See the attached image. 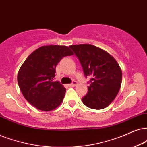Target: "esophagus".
<instances>
[{
  "mask_svg": "<svg viewBox=\"0 0 147 147\" xmlns=\"http://www.w3.org/2000/svg\"><path fill=\"white\" fill-rule=\"evenodd\" d=\"M77 84V82L76 81H72V82L70 83V84H69V86H70V87H74V86H75Z\"/></svg>",
  "mask_w": 147,
  "mask_h": 147,
  "instance_id": "obj_1",
  "label": "esophagus"
}]
</instances>
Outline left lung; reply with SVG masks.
<instances>
[{"label":"left lung","instance_id":"obj_1","mask_svg":"<svg viewBox=\"0 0 147 147\" xmlns=\"http://www.w3.org/2000/svg\"><path fill=\"white\" fill-rule=\"evenodd\" d=\"M79 59L85 77H90L83 103L93 109L107 107L116 97L122 81V72L114 57L90 44L70 45Z\"/></svg>","mask_w":147,"mask_h":147}]
</instances>
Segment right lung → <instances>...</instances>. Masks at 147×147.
<instances>
[{
    "instance_id": "1",
    "label": "right lung",
    "mask_w": 147,
    "mask_h": 147,
    "mask_svg": "<svg viewBox=\"0 0 147 147\" xmlns=\"http://www.w3.org/2000/svg\"><path fill=\"white\" fill-rule=\"evenodd\" d=\"M73 55L66 46H42L23 63L18 75L20 90L30 104L43 111L53 110L64 100L66 89L54 81L55 67L63 57Z\"/></svg>"
}]
</instances>
